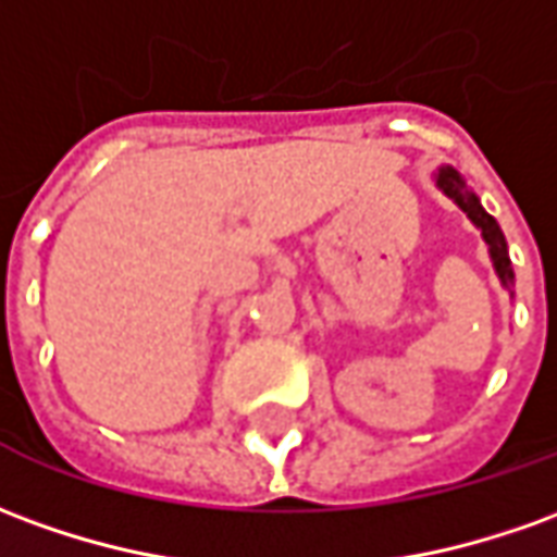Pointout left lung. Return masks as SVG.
Instances as JSON below:
<instances>
[{
	"instance_id": "1",
	"label": "left lung",
	"mask_w": 557,
	"mask_h": 557,
	"mask_svg": "<svg viewBox=\"0 0 557 557\" xmlns=\"http://www.w3.org/2000/svg\"><path fill=\"white\" fill-rule=\"evenodd\" d=\"M437 184H441V189L446 193V196L455 198V205L468 213L473 223L480 225L482 238H485V244H488V252H492V262H495L497 277H500V283H504V286L509 289V286H512V268H509L507 240H504V232H500V225L495 223V216L482 211L480 198L473 196V193H468V186H465V181L458 177V171L443 169L441 174H437Z\"/></svg>"
}]
</instances>
